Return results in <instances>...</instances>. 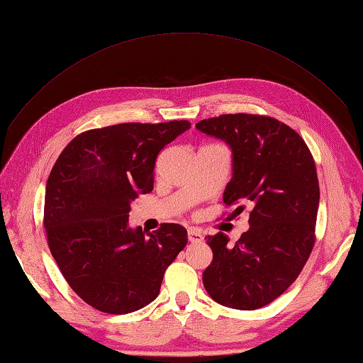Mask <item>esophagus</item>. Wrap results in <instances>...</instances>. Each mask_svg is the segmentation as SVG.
Here are the masks:
<instances>
[{"label": "esophagus", "mask_w": 363, "mask_h": 363, "mask_svg": "<svg viewBox=\"0 0 363 363\" xmlns=\"http://www.w3.org/2000/svg\"><path fill=\"white\" fill-rule=\"evenodd\" d=\"M187 237H189V242L190 243H200V242H203V233L201 232H199V230H195V229H190L189 232H187Z\"/></svg>", "instance_id": "1"}]
</instances>
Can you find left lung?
<instances>
[{
    "label": "left lung",
    "mask_w": 363,
    "mask_h": 363,
    "mask_svg": "<svg viewBox=\"0 0 363 363\" xmlns=\"http://www.w3.org/2000/svg\"><path fill=\"white\" fill-rule=\"evenodd\" d=\"M195 128L232 150L224 203L251 208L250 229L235 243L223 232L208 237L213 261L203 272L205 290L232 309H259L298 279L314 248L320 200L314 158L296 131L270 116L220 115Z\"/></svg>",
    "instance_id": "1"
}]
</instances>
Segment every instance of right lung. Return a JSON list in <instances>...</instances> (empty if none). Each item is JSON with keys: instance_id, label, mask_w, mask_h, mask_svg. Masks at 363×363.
Here are the masks:
<instances>
[{"instance_id": "1", "label": "right lung", "mask_w": 363, "mask_h": 363, "mask_svg": "<svg viewBox=\"0 0 363 363\" xmlns=\"http://www.w3.org/2000/svg\"><path fill=\"white\" fill-rule=\"evenodd\" d=\"M187 120L121 123L78 134L48 177L45 229L64 279L86 304L130 314L158 296L164 270L187 245L179 224H128L131 201L153 189L160 150Z\"/></svg>"}]
</instances>
